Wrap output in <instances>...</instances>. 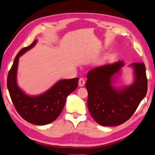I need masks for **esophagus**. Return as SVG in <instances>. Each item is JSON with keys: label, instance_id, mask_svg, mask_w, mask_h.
Wrapping results in <instances>:
<instances>
[{"label": "esophagus", "instance_id": "obj_1", "mask_svg": "<svg viewBox=\"0 0 155 155\" xmlns=\"http://www.w3.org/2000/svg\"><path fill=\"white\" fill-rule=\"evenodd\" d=\"M85 81L83 78H81L79 81H78V86H80V87H83V86H84V85H85Z\"/></svg>", "mask_w": 155, "mask_h": 155}]
</instances>
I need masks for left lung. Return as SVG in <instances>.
Wrapping results in <instances>:
<instances>
[{
  "label": "left lung",
  "instance_id": "left-lung-1",
  "mask_svg": "<svg viewBox=\"0 0 155 155\" xmlns=\"http://www.w3.org/2000/svg\"><path fill=\"white\" fill-rule=\"evenodd\" d=\"M124 61L96 67L88 72L85 86L88 92L87 107L94 120L104 127L123 124L132 116L146 96L148 89L143 63H133L134 81L130 85L116 87L115 78Z\"/></svg>",
  "mask_w": 155,
  "mask_h": 155
}]
</instances>
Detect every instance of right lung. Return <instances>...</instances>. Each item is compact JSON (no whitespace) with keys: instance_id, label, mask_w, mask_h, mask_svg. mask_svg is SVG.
I'll return each mask as SVG.
<instances>
[{"instance_id":"add662e5","label":"right lung","mask_w":155,"mask_h":155,"mask_svg":"<svg viewBox=\"0 0 155 155\" xmlns=\"http://www.w3.org/2000/svg\"><path fill=\"white\" fill-rule=\"evenodd\" d=\"M37 41L17 54L8 73L7 85L12 103L20 116L31 124L45 125L55 120L61 114L68 96L78 87V78L59 80L40 95L29 96L21 90L17 83L19 57L33 48Z\"/></svg>"}]
</instances>
